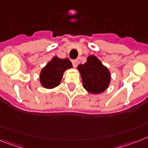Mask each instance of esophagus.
<instances>
[{
  "label": "esophagus",
  "mask_w": 148,
  "mask_h": 148,
  "mask_svg": "<svg viewBox=\"0 0 148 148\" xmlns=\"http://www.w3.org/2000/svg\"><path fill=\"white\" fill-rule=\"evenodd\" d=\"M72 63H73V66L76 67L77 65H78V60H72Z\"/></svg>",
  "instance_id": "1"
}]
</instances>
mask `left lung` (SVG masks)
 Wrapping results in <instances>:
<instances>
[{
    "label": "left lung",
    "mask_w": 148,
    "mask_h": 148,
    "mask_svg": "<svg viewBox=\"0 0 148 148\" xmlns=\"http://www.w3.org/2000/svg\"><path fill=\"white\" fill-rule=\"evenodd\" d=\"M84 88L92 95L103 93L108 88L111 80V74L96 56L90 55L84 64L78 66Z\"/></svg>",
    "instance_id": "obj_1"
}]
</instances>
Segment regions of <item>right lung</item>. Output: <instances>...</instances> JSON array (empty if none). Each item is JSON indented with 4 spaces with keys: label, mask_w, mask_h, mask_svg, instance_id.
Returning <instances> with one entry per match:
<instances>
[{
    "label": "right lung",
    "mask_w": 148,
    "mask_h": 148,
    "mask_svg": "<svg viewBox=\"0 0 148 148\" xmlns=\"http://www.w3.org/2000/svg\"><path fill=\"white\" fill-rule=\"evenodd\" d=\"M73 68V64L69 59H61L54 57L41 69L39 81L45 88L52 89L60 84L63 73L66 69Z\"/></svg>",
    "instance_id": "1"
}]
</instances>
